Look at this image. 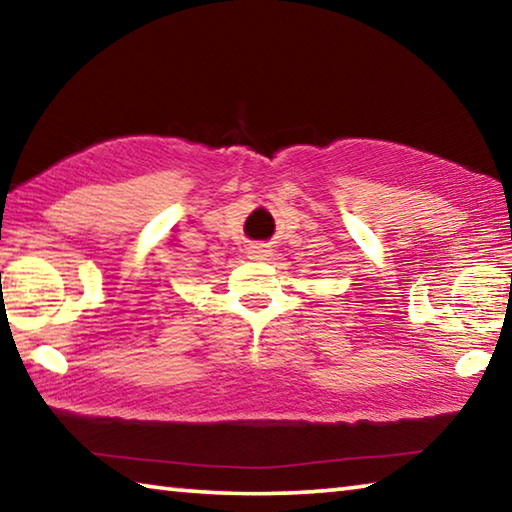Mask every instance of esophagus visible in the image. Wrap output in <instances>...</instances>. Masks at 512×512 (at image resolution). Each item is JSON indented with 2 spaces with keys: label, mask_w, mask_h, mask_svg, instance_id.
Listing matches in <instances>:
<instances>
[{
  "label": "esophagus",
  "mask_w": 512,
  "mask_h": 512,
  "mask_svg": "<svg viewBox=\"0 0 512 512\" xmlns=\"http://www.w3.org/2000/svg\"><path fill=\"white\" fill-rule=\"evenodd\" d=\"M248 255H250V259H268L273 255V250L268 246H253V248H250Z\"/></svg>",
  "instance_id": "esophagus-1"
}]
</instances>
